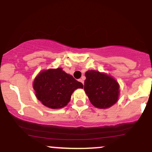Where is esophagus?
Returning <instances> with one entry per match:
<instances>
[{
	"mask_svg": "<svg viewBox=\"0 0 152 152\" xmlns=\"http://www.w3.org/2000/svg\"><path fill=\"white\" fill-rule=\"evenodd\" d=\"M79 81L81 82V83H82L83 84V83H84V81H83V78H80L79 79Z\"/></svg>",
	"mask_w": 152,
	"mask_h": 152,
	"instance_id": "34e87169",
	"label": "esophagus"
}]
</instances>
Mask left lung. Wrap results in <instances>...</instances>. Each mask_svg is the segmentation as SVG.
<instances>
[{"label": "left lung", "mask_w": 152, "mask_h": 152, "mask_svg": "<svg viewBox=\"0 0 152 152\" xmlns=\"http://www.w3.org/2000/svg\"><path fill=\"white\" fill-rule=\"evenodd\" d=\"M85 76L84 91L95 107L106 109L117 102L119 85L114 78L94 70L86 71Z\"/></svg>", "instance_id": "1"}]
</instances>
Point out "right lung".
I'll list each match as a JSON object with an SVG mask.
<instances>
[{"label": "right lung", "instance_id": "1", "mask_svg": "<svg viewBox=\"0 0 152 152\" xmlns=\"http://www.w3.org/2000/svg\"><path fill=\"white\" fill-rule=\"evenodd\" d=\"M33 87L36 96L44 106L61 109L70 102L71 94L83 84L62 69L43 71L35 78Z\"/></svg>", "mask_w": 152, "mask_h": 152}]
</instances>
